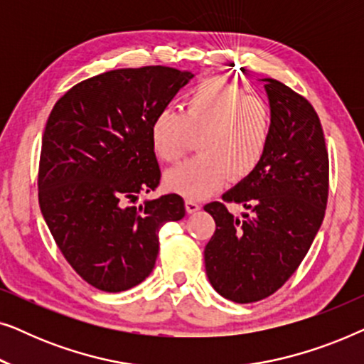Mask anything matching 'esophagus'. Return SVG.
<instances>
[{
    "label": "esophagus",
    "mask_w": 364,
    "mask_h": 364,
    "mask_svg": "<svg viewBox=\"0 0 364 364\" xmlns=\"http://www.w3.org/2000/svg\"><path fill=\"white\" fill-rule=\"evenodd\" d=\"M186 210L187 213H196L200 210V203L197 200H193V198H187L186 200Z\"/></svg>",
    "instance_id": "34e87169"
}]
</instances>
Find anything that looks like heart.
<instances>
[{"label":"heart","instance_id":"heart-1","mask_svg":"<svg viewBox=\"0 0 364 364\" xmlns=\"http://www.w3.org/2000/svg\"><path fill=\"white\" fill-rule=\"evenodd\" d=\"M273 116L265 99L237 84L208 77L188 89L182 112L162 107L151 122L154 152L177 162L198 136V156L167 171L166 187L187 198L215 192L228 177L242 178L257 168L272 137Z\"/></svg>","mask_w":364,"mask_h":364}]
</instances>
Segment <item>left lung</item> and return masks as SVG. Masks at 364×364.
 Wrapping results in <instances>:
<instances>
[{"label":"left lung","instance_id":"8db88e82","mask_svg":"<svg viewBox=\"0 0 364 364\" xmlns=\"http://www.w3.org/2000/svg\"><path fill=\"white\" fill-rule=\"evenodd\" d=\"M273 116L262 162L225 202L207 203L215 233L205 245L210 285L227 300L253 303L275 293L300 265L320 230L328 200V151L320 117L310 102L277 79L265 77Z\"/></svg>","mask_w":364,"mask_h":364}]
</instances>
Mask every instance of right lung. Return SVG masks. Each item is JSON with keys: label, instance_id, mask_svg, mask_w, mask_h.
Returning a JSON list of instances; mask_svg holds the SVG:
<instances>
[{"label": "right lung", "instance_id": "add662e5", "mask_svg": "<svg viewBox=\"0 0 364 364\" xmlns=\"http://www.w3.org/2000/svg\"><path fill=\"white\" fill-rule=\"evenodd\" d=\"M192 77L167 66L114 69L76 84L49 114L39 207L69 265L97 290L146 280L161 227L186 215L177 193L129 203L159 186L151 122Z\"/></svg>", "mask_w": 364, "mask_h": 364}]
</instances>
